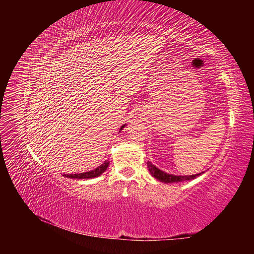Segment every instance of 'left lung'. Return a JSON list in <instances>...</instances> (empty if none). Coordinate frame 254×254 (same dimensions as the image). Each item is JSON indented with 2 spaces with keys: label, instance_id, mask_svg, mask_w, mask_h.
I'll return each mask as SVG.
<instances>
[{
  "label": "left lung",
  "instance_id": "left-lung-1",
  "mask_svg": "<svg viewBox=\"0 0 254 254\" xmlns=\"http://www.w3.org/2000/svg\"><path fill=\"white\" fill-rule=\"evenodd\" d=\"M147 167H148L149 173L151 174L152 177H155L156 179H158L161 182H164V183L188 181V180L195 179L196 177L203 174V173H199L197 175H190V176H176V175H172V174H167V173H164L163 171L159 170L158 167H156L151 162H149V161L147 162Z\"/></svg>",
  "mask_w": 254,
  "mask_h": 254
}]
</instances>
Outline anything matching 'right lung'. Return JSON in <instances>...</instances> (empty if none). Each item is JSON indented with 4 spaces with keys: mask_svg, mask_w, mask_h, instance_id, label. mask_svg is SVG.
Instances as JSON below:
<instances>
[{
    "mask_svg": "<svg viewBox=\"0 0 254 254\" xmlns=\"http://www.w3.org/2000/svg\"><path fill=\"white\" fill-rule=\"evenodd\" d=\"M125 127V125H123L121 127V130H123V128ZM109 161H105V162L99 165L98 167L94 168V170H92L90 172H86V173H81V174H64V176L66 177V178H71V179H91V178H95V177L101 176L106 170L107 167L109 165Z\"/></svg>",
    "mask_w": 254,
    "mask_h": 254,
    "instance_id": "1",
    "label": "right lung"
}]
</instances>
